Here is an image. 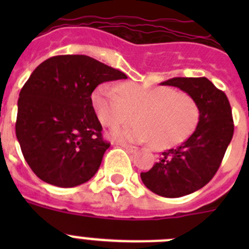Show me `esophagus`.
Listing matches in <instances>:
<instances>
[{
    "instance_id": "obj_1",
    "label": "esophagus",
    "mask_w": 249,
    "mask_h": 249,
    "mask_svg": "<svg viewBox=\"0 0 249 249\" xmlns=\"http://www.w3.org/2000/svg\"><path fill=\"white\" fill-rule=\"evenodd\" d=\"M118 146H121V147H123V148L126 149V151H128V152H131V153H133V152H136L137 151V147H135V146H129V144H124V143H120L118 144Z\"/></svg>"
}]
</instances>
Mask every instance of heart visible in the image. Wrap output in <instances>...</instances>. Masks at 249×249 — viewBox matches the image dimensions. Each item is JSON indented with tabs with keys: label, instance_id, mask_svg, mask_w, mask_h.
Returning <instances> with one entry per match:
<instances>
[{
	"label": "heart",
	"instance_id": "1",
	"mask_svg": "<svg viewBox=\"0 0 249 249\" xmlns=\"http://www.w3.org/2000/svg\"><path fill=\"white\" fill-rule=\"evenodd\" d=\"M92 105L98 120L107 127H117L131 121L137 123L113 131L120 141H152V146L166 149L182 143L198 123L199 109L191 94L169 87H146L121 83L117 89L98 86L92 94Z\"/></svg>",
	"mask_w": 249,
	"mask_h": 249
}]
</instances>
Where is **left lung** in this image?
I'll use <instances>...</instances> for the list:
<instances>
[{"instance_id": "obj_1", "label": "left lung", "mask_w": 249, "mask_h": 249, "mask_svg": "<svg viewBox=\"0 0 249 249\" xmlns=\"http://www.w3.org/2000/svg\"><path fill=\"white\" fill-rule=\"evenodd\" d=\"M191 94L199 109L195 132L176 148L162 152L160 162L141 173L144 186L167 198H177L206 186L218 171L233 137L230 101L206 77H175L160 83Z\"/></svg>"}]
</instances>
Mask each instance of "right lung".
Returning <instances> with one entry per match:
<instances>
[{
  "instance_id": "1",
  "label": "right lung",
  "mask_w": 249,
  "mask_h": 249,
  "mask_svg": "<svg viewBox=\"0 0 249 249\" xmlns=\"http://www.w3.org/2000/svg\"><path fill=\"white\" fill-rule=\"evenodd\" d=\"M123 72L85 54L43 61L22 87L16 136L35 175L57 187H76L98 171L106 149L92 92Z\"/></svg>"
}]
</instances>
